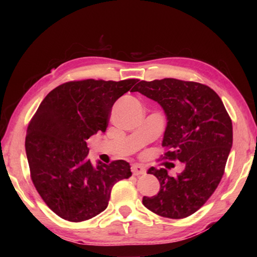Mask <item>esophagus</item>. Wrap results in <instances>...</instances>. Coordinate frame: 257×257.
Instances as JSON below:
<instances>
[{
	"label": "esophagus",
	"mask_w": 257,
	"mask_h": 257,
	"mask_svg": "<svg viewBox=\"0 0 257 257\" xmlns=\"http://www.w3.org/2000/svg\"><path fill=\"white\" fill-rule=\"evenodd\" d=\"M132 172L134 176H142V175H145V168L143 167V165H139V164H133L132 165Z\"/></svg>",
	"instance_id": "34e87169"
}]
</instances>
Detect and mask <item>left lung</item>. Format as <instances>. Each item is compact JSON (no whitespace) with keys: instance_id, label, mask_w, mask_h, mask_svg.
I'll return each mask as SVG.
<instances>
[{"instance_id":"obj_1","label":"left lung","mask_w":257,"mask_h":257,"mask_svg":"<svg viewBox=\"0 0 257 257\" xmlns=\"http://www.w3.org/2000/svg\"><path fill=\"white\" fill-rule=\"evenodd\" d=\"M133 92L158 102L168 124L162 160L180 161L185 169L177 176L164 168L149 169L160 181L155 196L143 204L155 214L184 219L198 211L212 196L224 173L232 146V122L222 101L206 85L173 78L139 81Z\"/></svg>"}]
</instances>
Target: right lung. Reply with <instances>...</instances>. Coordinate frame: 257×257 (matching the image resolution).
<instances>
[{"instance_id":"obj_1","label":"right lung","mask_w":257,"mask_h":257,"mask_svg":"<svg viewBox=\"0 0 257 257\" xmlns=\"http://www.w3.org/2000/svg\"><path fill=\"white\" fill-rule=\"evenodd\" d=\"M138 79L73 80L46 95L26 135L30 178L43 201L70 222L107 207L112 187L132 176L123 160L93 167L86 139L107 128L114 102Z\"/></svg>"}]
</instances>
